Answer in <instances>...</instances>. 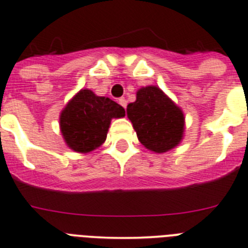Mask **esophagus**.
<instances>
[{"mask_svg": "<svg viewBox=\"0 0 248 248\" xmlns=\"http://www.w3.org/2000/svg\"><path fill=\"white\" fill-rule=\"evenodd\" d=\"M119 104L121 105L122 108H126V106H127V101H126V99H124V97H121V99H119Z\"/></svg>", "mask_w": 248, "mask_h": 248, "instance_id": "34e87169", "label": "esophagus"}]
</instances>
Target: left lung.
I'll return each mask as SVG.
<instances>
[{"mask_svg":"<svg viewBox=\"0 0 248 248\" xmlns=\"http://www.w3.org/2000/svg\"><path fill=\"white\" fill-rule=\"evenodd\" d=\"M127 117L138 140L155 153L175 148L184 137V112L158 86L140 88L136 101L127 105Z\"/></svg>","mask_w":248,"mask_h":248,"instance_id":"1","label":"left lung"}]
</instances>
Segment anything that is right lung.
Instances as JSON below:
<instances>
[{
	"mask_svg": "<svg viewBox=\"0 0 248 248\" xmlns=\"http://www.w3.org/2000/svg\"><path fill=\"white\" fill-rule=\"evenodd\" d=\"M124 116L121 105L108 97L97 96L89 89H81L60 112V132L69 148L89 153L106 140L111 120Z\"/></svg>",
	"mask_w": 248,
	"mask_h": 248,
	"instance_id": "obj_1",
	"label": "right lung"
}]
</instances>
